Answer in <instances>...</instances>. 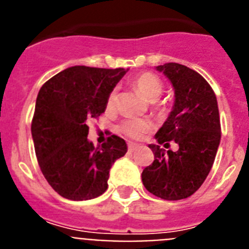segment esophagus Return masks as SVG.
I'll return each instance as SVG.
<instances>
[{"label":"esophagus","mask_w":249,"mask_h":249,"mask_svg":"<svg viewBox=\"0 0 249 249\" xmlns=\"http://www.w3.org/2000/svg\"><path fill=\"white\" fill-rule=\"evenodd\" d=\"M138 144H136V143H128V151L129 152H135V151H137L138 149Z\"/></svg>","instance_id":"34e87169"}]
</instances>
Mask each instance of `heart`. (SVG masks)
<instances>
[{
    "mask_svg": "<svg viewBox=\"0 0 249 249\" xmlns=\"http://www.w3.org/2000/svg\"><path fill=\"white\" fill-rule=\"evenodd\" d=\"M135 86L149 102H156L163 92V83L160 78L151 72L138 74L135 78ZM116 101H117V93L113 89L107 97V109L113 108ZM152 128H153V124L151 121L142 120V118H128V120L123 121L118 127L120 132H122L123 135L133 138V140L141 138Z\"/></svg>",
    "mask_w": 249,
    "mask_h": 249,
    "instance_id": "heart-1",
    "label": "heart"
}]
</instances>
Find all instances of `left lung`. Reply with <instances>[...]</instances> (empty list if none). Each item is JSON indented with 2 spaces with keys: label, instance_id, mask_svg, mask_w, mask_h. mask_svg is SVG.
<instances>
[{
  "label": "left lung",
  "instance_id": "left-lung-1",
  "mask_svg": "<svg viewBox=\"0 0 249 249\" xmlns=\"http://www.w3.org/2000/svg\"><path fill=\"white\" fill-rule=\"evenodd\" d=\"M171 81L175 103L155 138L160 144L175 141L178 151L149 144L155 160L142 172V182L152 195L167 201L192 196L210 173L221 142V122L212 87L198 72L179 63L157 66Z\"/></svg>",
  "mask_w": 249,
  "mask_h": 249
}]
</instances>
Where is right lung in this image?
Listing matches in <instances>:
<instances>
[{
    "label": "right lung",
    "instance_id": "right-lung-1",
    "mask_svg": "<svg viewBox=\"0 0 249 249\" xmlns=\"http://www.w3.org/2000/svg\"><path fill=\"white\" fill-rule=\"evenodd\" d=\"M127 71L73 66L39 89L31 133L39 168L63 198L87 201L105 193L112 164L126 155V142L114 135L96 148L87 123L106 111L108 94Z\"/></svg>",
    "mask_w": 249,
    "mask_h": 249
}]
</instances>
